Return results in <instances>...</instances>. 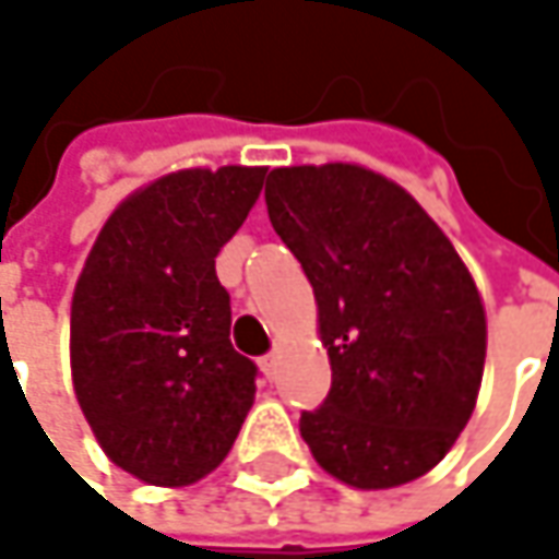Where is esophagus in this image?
I'll return each mask as SVG.
<instances>
[{
  "mask_svg": "<svg viewBox=\"0 0 559 559\" xmlns=\"http://www.w3.org/2000/svg\"><path fill=\"white\" fill-rule=\"evenodd\" d=\"M258 364H261V370L267 373V379H273V373H276V352L264 355L261 360H258Z\"/></svg>",
  "mask_w": 559,
  "mask_h": 559,
  "instance_id": "obj_1",
  "label": "esophagus"
}]
</instances>
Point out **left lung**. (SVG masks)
Wrapping results in <instances>:
<instances>
[{
  "label": "left lung",
  "instance_id": "1",
  "mask_svg": "<svg viewBox=\"0 0 559 559\" xmlns=\"http://www.w3.org/2000/svg\"><path fill=\"white\" fill-rule=\"evenodd\" d=\"M270 224L311 280L333 385L298 429L355 488L419 479L451 451L485 367L483 298L404 189L357 164L276 167Z\"/></svg>",
  "mask_w": 559,
  "mask_h": 559
}]
</instances>
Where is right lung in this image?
<instances>
[{
	"label": "right lung",
	"mask_w": 559,
	"mask_h": 559,
	"mask_svg": "<svg viewBox=\"0 0 559 559\" xmlns=\"http://www.w3.org/2000/svg\"><path fill=\"white\" fill-rule=\"evenodd\" d=\"M267 167L180 170L102 226L71 305L83 417L120 469L189 485L224 461L254 401V360L229 342L214 258L258 202Z\"/></svg>",
	"instance_id": "add662e5"
}]
</instances>
